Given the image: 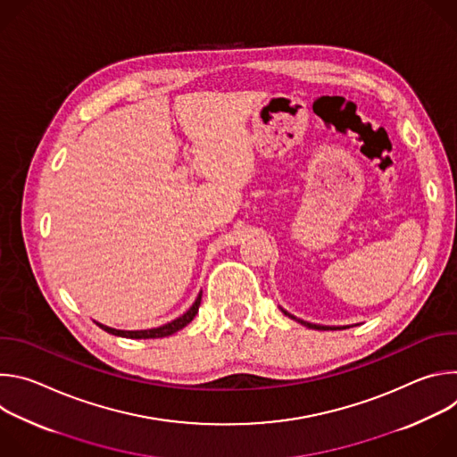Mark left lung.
<instances>
[{
  "label": "left lung",
  "mask_w": 457,
  "mask_h": 457,
  "mask_svg": "<svg viewBox=\"0 0 457 457\" xmlns=\"http://www.w3.org/2000/svg\"><path fill=\"white\" fill-rule=\"evenodd\" d=\"M282 311H284V309H282ZM284 314H287L289 318H293V320L300 321L302 325H305V328H309V329H318V331H328V329H349L347 325H344V328H329V325H316V323H309V321H303V320H300V318H296V316L289 314L287 311H284Z\"/></svg>",
  "instance_id": "1"
}]
</instances>
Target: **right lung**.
Listing matches in <instances>:
<instances>
[{"label": "right lung", "mask_w": 457, "mask_h": 457, "mask_svg": "<svg viewBox=\"0 0 457 457\" xmlns=\"http://www.w3.org/2000/svg\"><path fill=\"white\" fill-rule=\"evenodd\" d=\"M201 298H203V293H199L197 300H195V303L182 314L179 316L177 320L170 321V323H164L161 325V328H155V329H145V331H119V329H112L108 328V325H103V323H97L99 328L110 335H115V337H122V338H132V340H148V338H164V337H170L177 331H180L182 328H186V325L195 318V314L199 312V305H201Z\"/></svg>", "instance_id": "add662e5"}]
</instances>
